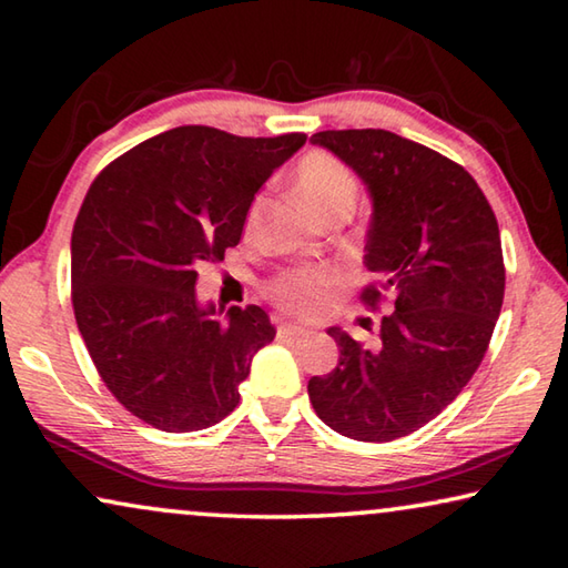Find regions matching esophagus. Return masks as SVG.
I'll list each match as a JSON object with an SVG mask.
<instances>
[{
	"instance_id": "obj_1",
	"label": "esophagus",
	"mask_w": 568,
	"mask_h": 568,
	"mask_svg": "<svg viewBox=\"0 0 568 568\" xmlns=\"http://www.w3.org/2000/svg\"><path fill=\"white\" fill-rule=\"evenodd\" d=\"M277 335L281 338H303V335H307V331L303 328V325H293V323H285L277 328Z\"/></svg>"
}]
</instances>
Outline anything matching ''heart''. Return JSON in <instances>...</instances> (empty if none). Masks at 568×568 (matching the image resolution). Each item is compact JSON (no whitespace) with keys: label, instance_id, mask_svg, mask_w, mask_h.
Returning a JSON list of instances; mask_svg holds the SVG:
<instances>
[{"label":"heart","instance_id":"1","mask_svg":"<svg viewBox=\"0 0 568 568\" xmlns=\"http://www.w3.org/2000/svg\"><path fill=\"white\" fill-rule=\"evenodd\" d=\"M295 185L301 197L321 217L335 213V210H351L355 192H358L353 172L325 152H311L301 160L295 170ZM253 217L255 207L247 215V227L253 225ZM338 285L341 273L331 265L295 267V271H285L275 277L271 283V295L285 313L297 315V318H315L331 305Z\"/></svg>","mask_w":568,"mask_h":568}]
</instances>
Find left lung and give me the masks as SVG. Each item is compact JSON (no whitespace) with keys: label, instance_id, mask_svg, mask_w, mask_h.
I'll return each instance as SVG.
<instances>
[{"label":"left lung","instance_id":"8db88e82","mask_svg":"<svg viewBox=\"0 0 568 568\" xmlns=\"http://www.w3.org/2000/svg\"><path fill=\"white\" fill-rule=\"evenodd\" d=\"M368 187L373 215L363 291L383 315L381 343L363 348L328 328L341 348L328 376L307 381L318 418L368 444L403 438L454 400L484 361L504 303L501 235L476 180L438 152L388 130H325L311 138Z\"/></svg>","mask_w":568,"mask_h":568}]
</instances>
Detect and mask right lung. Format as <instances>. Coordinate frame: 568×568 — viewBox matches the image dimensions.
Here are the masks:
<instances>
[{
	"label": "right lung",
	"instance_id": "1",
	"mask_svg": "<svg viewBox=\"0 0 568 568\" xmlns=\"http://www.w3.org/2000/svg\"><path fill=\"white\" fill-rule=\"evenodd\" d=\"M305 140L185 124L140 142L92 182L72 230L74 318L132 416L190 434L235 410L275 328L257 305H200L197 267L240 243L255 192Z\"/></svg>",
	"mask_w": 568,
	"mask_h": 568
}]
</instances>
